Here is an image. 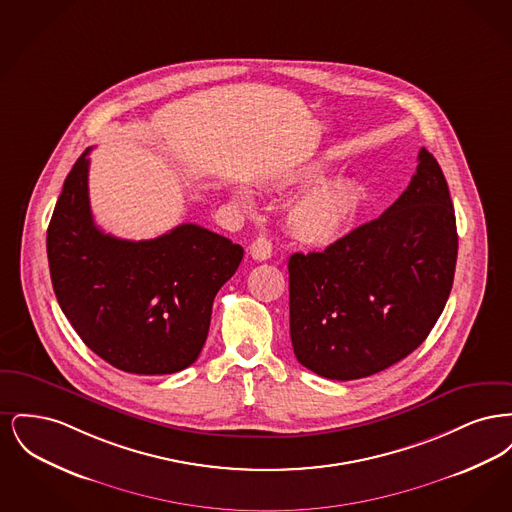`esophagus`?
Wrapping results in <instances>:
<instances>
[{"mask_svg":"<svg viewBox=\"0 0 512 512\" xmlns=\"http://www.w3.org/2000/svg\"><path fill=\"white\" fill-rule=\"evenodd\" d=\"M249 253L255 261H267L272 255V244L267 236H259L257 240H253V244L249 245Z\"/></svg>","mask_w":512,"mask_h":512,"instance_id":"34e87169","label":"esophagus"}]
</instances>
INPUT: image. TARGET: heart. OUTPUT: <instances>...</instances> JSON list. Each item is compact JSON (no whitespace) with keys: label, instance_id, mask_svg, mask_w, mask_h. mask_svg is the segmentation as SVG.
<instances>
[{"label":"heart","instance_id":"obj_1","mask_svg":"<svg viewBox=\"0 0 512 512\" xmlns=\"http://www.w3.org/2000/svg\"><path fill=\"white\" fill-rule=\"evenodd\" d=\"M324 172L309 167L284 186H307L322 180ZM366 205L365 188L353 178H330L299 195L286 215L288 232L299 244L330 247L353 228Z\"/></svg>","mask_w":512,"mask_h":512}]
</instances>
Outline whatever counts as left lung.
Listing matches in <instances>:
<instances>
[{
	"label": "left lung",
	"instance_id": "left-lung-1",
	"mask_svg": "<svg viewBox=\"0 0 512 512\" xmlns=\"http://www.w3.org/2000/svg\"><path fill=\"white\" fill-rule=\"evenodd\" d=\"M457 222L445 176L424 147L407 190L378 219L320 253H293L290 336L305 368L357 380L428 338L453 286Z\"/></svg>",
	"mask_w": 512,
	"mask_h": 512
}]
</instances>
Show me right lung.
Here are the masks:
<instances>
[{"instance_id": "add662e5", "label": "right lung", "mask_w": 512, "mask_h": 512, "mask_svg": "<svg viewBox=\"0 0 512 512\" xmlns=\"http://www.w3.org/2000/svg\"><path fill=\"white\" fill-rule=\"evenodd\" d=\"M88 153L74 163L49 220L57 303L109 365L147 376L184 370L203 349L215 295L244 247L192 222L144 242L103 234L90 211Z\"/></svg>"}]
</instances>
